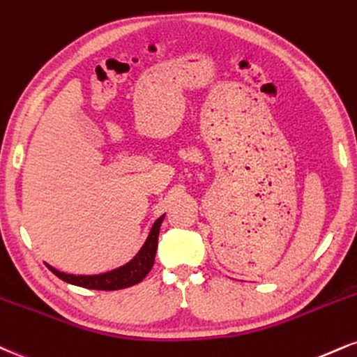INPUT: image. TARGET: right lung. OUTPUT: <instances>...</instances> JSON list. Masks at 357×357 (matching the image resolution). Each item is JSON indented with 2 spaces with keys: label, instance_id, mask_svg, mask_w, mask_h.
<instances>
[{
  "label": "right lung",
  "instance_id": "1",
  "mask_svg": "<svg viewBox=\"0 0 357 357\" xmlns=\"http://www.w3.org/2000/svg\"><path fill=\"white\" fill-rule=\"evenodd\" d=\"M165 220V214L158 218L154 221V225L149 231L148 238L143 246H141L137 255L132 257L131 261H128L126 264L119 266V268L111 269L108 273L101 274H66L54 269L53 266L46 264L50 268V271L56 274L63 281L70 282V284L86 287V289H100V291H116V289H124V287L135 286L137 282H141L148 276V273L151 271L154 264V256H156L158 249V236H160V227L161 222Z\"/></svg>",
  "mask_w": 357,
  "mask_h": 357
}]
</instances>
